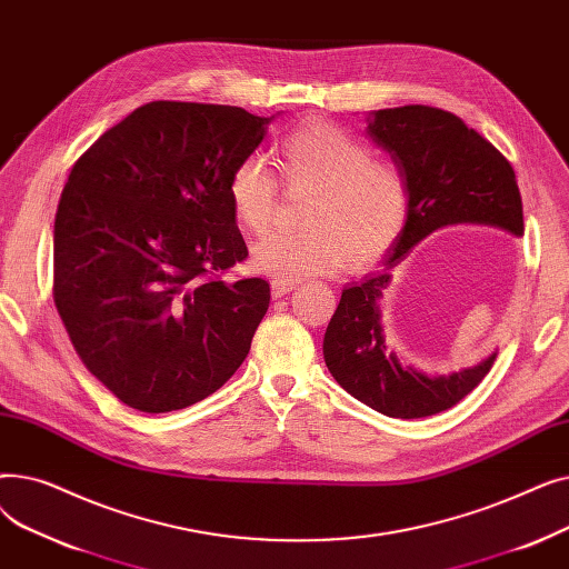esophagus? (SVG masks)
I'll use <instances>...</instances> for the list:
<instances>
[{"label":"esophagus","instance_id":"esophagus-1","mask_svg":"<svg viewBox=\"0 0 569 569\" xmlns=\"http://www.w3.org/2000/svg\"><path fill=\"white\" fill-rule=\"evenodd\" d=\"M269 288H272V297H283L288 292L295 290V281H281V279H274L272 283H269Z\"/></svg>","mask_w":569,"mask_h":569}]
</instances>
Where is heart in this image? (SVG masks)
I'll list each match as a JSON object with an SVG mask.
<instances>
[{"label":"heart","instance_id":"heart-1","mask_svg":"<svg viewBox=\"0 0 569 569\" xmlns=\"http://www.w3.org/2000/svg\"><path fill=\"white\" fill-rule=\"evenodd\" d=\"M279 168L290 191H309L297 234H269L251 247L256 272L281 281L332 274L348 260L369 267L399 239L408 217V187L397 166L371 159L369 147L335 124H309L279 144ZM234 221L269 230L279 184L260 157H247L228 179Z\"/></svg>","mask_w":569,"mask_h":569}]
</instances>
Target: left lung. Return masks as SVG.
<instances>
[{"mask_svg": "<svg viewBox=\"0 0 569 569\" xmlns=\"http://www.w3.org/2000/svg\"><path fill=\"white\" fill-rule=\"evenodd\" d=\"M367 136L403 174L408 217L382 267L343 288L322 355L350 397L387 417L417 420L468 397L491 371L498 350L450 376H427L387 343L382 292L408 251L440 228L472 223L521 237V193L507 159L452 112L431 106L373 110L367 114Z\"/></svg>", "mask_w": 569, "mask_h": 569, "instance_id": "8db88e82", "label": "left lung"}]
</instances>
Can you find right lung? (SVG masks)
<instances>
[{
  "instance_id": "1",
  "label": "right lung",
  "mask_w": 569,
  "mask_h": 569,
  "mask_svg": "<svg viewBox=\"0 0 569 569\" xmlns=\"http://www.w3.org/2000/svg\"><path fill=\"white\" fill-rule=\"evenodd\" d=\"M272 119L152 101L71 168L54 217V305L87 371L136 410L193 406L249 355L269 283L209 274L249 256L228 179Z\"/></svg>"
}]
</instances>
